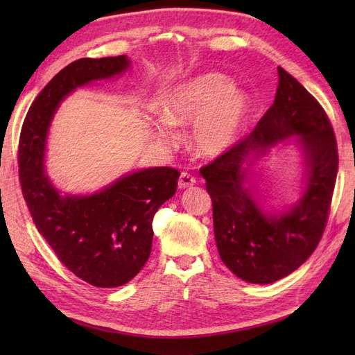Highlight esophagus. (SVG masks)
Segmentation results:
<instances>
[{
    "label": "esophagus",
    "instance_id": "obj_1",
    "mask_svg": "<svg viewBox=\"0 0 355 355\" xmlns=\"http://www.w3.org/2000/svg\"><path fill=\"white\" fill-rule=\"evenodd\" d=\"M192 185H196V178L191 176L188 173H182L179 176V180H178V187L180 189H185V188H191Z\"/></svg>",
    "mask_w": 355,
    "mask_h": 355
}]
</instances>
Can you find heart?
I'll return each instance as SVG.
<instances>
[{
  "label": "heart",
  "mask_w": 355,
  "mask_h": 355,
  "mask_svg": "<svg viewBox=\"0 0 355 355\" xmlns=\"http://www.w3.org/2000/svg\"><path fill=\"white\" fill-rule=\"evenodd\" d=\"M249 93L219 72H202L175 85L159 101L161 118L153 137L164 146L176 142L175 127L192 123L189 144L204 158L219 157L237 142L252 115Z\"/></svg>",
  "instance_id": "heart-1"
}]
</instances>
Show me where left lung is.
<instances>
[{"label":"left lung","instance_id":"left-lung-1","mask_svg":"<svg viewBox=\"0 0 355 355\" xmlns=\"http://www.w3.org/2000/svg\"><path fill=\"white\" fill-rule=\"evenodd\" d=\"M287 141L300 149L303 188L296 202L272 209L257 191V166ZM200 171L222 262L247 283L270 284L297 270L321 239L338 173L336 139L318 102L278 67L274 103L254 132Z\"/></svg>","mask_w":355,"mask_h":355}]
</instances>
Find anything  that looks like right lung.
Masks as SVG:
<instances>
[{
    "label": "right lung",
    "mask_w": 355,
    "mask_h": 355,
    "mask_svg": "<svg viewBox=\"0 0 355 355\" xmlns=\"http://www.w3.org/2000/svg\"><path fill=\"white\" fill-rule=\"evenodd\" d=\"M124 56L75 60L40 92L26 114L19 145V176L38 232L69 271L96 287L128 283L146 263L153 218L175 196L179 171H127L92 194L58 189L47 173L49 132L60 103L77 89L118 78L130 69Z\"/></svg>",
    "instance_id": "1"
}]
</instances>
